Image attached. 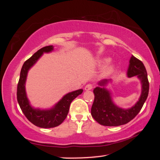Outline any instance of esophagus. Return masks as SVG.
I'll use <instances>...</instances> for the list:
<instances>
[{"label":"esophagus","mask_w":160,"mask_h":160,"mask_svg":"<svg viewBox=\"0 0 160 160\" xmlns=\"http://www.w3.org/2000/svg\"><path fill=\"white\" fill-rule=\"evenodd\" d=\"M92 88H93V86H92V84H88V85H87L85 87V90H92Z\"/></svg>","instance_id":"1"}]
</instances>
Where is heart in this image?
Segmentation results:
<instances>
[{"label": "heart", "instance_id": "heart-1", "mask_svg": "<svg viewBox=\"0 0 160 160\" xmlns=\"http://www.w3.org/2000/svg\"><path fill=\"white\" fill-rule=\"evenodd\" d=\"M109 61H110V58H105L104 59H102V63H108V62H109ZM112 68H113L112 66H107V67L105 68L104 70V73H108V72H110L111 70H112Z\"/></svg>", "mask_w": 160, "mask_h": 160}]
</instances>
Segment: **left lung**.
Masks as SVG:
<instances>
[{
  "mask_svg": "<svg viewBox=\"0 0 160 160\" xmlns=\"http://www.w3.org/2000/svg\"><path fill=\"white\" fill-rule=\"evenodd\" d=\"M128 77L137 75L141 81L142 92L139 101L133 107L123 109L113 104L109 92L104 88L97 87L94 89V99L91 109V114L97 122L102 126H118L124 125L133 119L141 110L149 92V81L147 70L141 61L132 56L128 70ZM107 80L99 82V85H104Z\"/></svg>",
  "mask_w": 160,
  "mask_h": 160,
  "instance_id": "left-lung-1",
  "label": "left lung"
}]
</instances>
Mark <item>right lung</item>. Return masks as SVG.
<instances>
[{
	"instance_id": "add662e5",
	"label": "right lung",
	"mask_w": 160,
	"mask_h": 160,
	"mask_svg": "<svg viewBox=\"0 0 160 160\" xmlns=\"http://www.w3.org/2000/svg\"><path fill=\"white\" fill-rule=\"evenodd\" d=\"M53 49V46H47L40 48L24 63L21 69L17 88V99L22 112L32 123L44 128H54L63 123L68 113L70 103L78 95L82 94L83 91L80 89L66 94L55 107L49 110L35 109L29 105L25 88L28 70L41 57L43 53L50 52Z\"/></svg>"
}]
</instances>
